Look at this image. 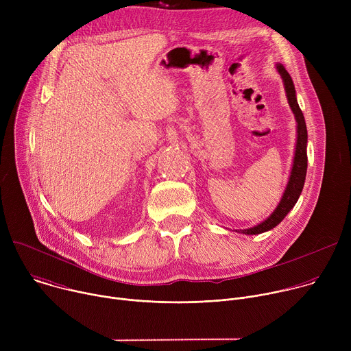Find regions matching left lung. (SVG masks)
<instances>
[{
  "mask_svg": "<svg viewBox=\"0 0 351 351\" xmlns=\"http://www.w3.org/2000/svg\"><path fill=\"white\" fill-rule=\"evenodd\" d=\"M275 68H276L278 73L282 77L285 91H286L287 103H289V107H290L291 112L294 114V119H295V123H297V126H295L297 140H295L293 165H291V171H290L287 184L285 187V191L282 194V198H280L278 207L274 210V213L265 221L260 222L258 225H256L253 228H248V229L236 230V232L243 233V234H260V233L268 232V230L274 229L275 226H278L283 221V218L290 213V210H293V207L295 206L300 194H302V191H303L304 182H306V173H307V126H306L304 115L298 107L297 97H295V88H294V84H293V80H291L290 75L287 73V71L285 69V66L282 64H276Z\"/></svg>",
  "mask_w": 351,
  "mask_h": 351,
  "instance_id": "8db88e82",
  "label": "left lung"
}]
</instances>
